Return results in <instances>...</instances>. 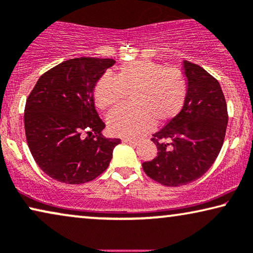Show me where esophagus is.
I'll return each instance as SVG.
<instances>
[{
	"label": "esophagus",
	"mask_w": 253,
	"mask_h": 253,
	"mask_svg": "<svg viewBox=\"0 0 253 253\" xmlns=\"http://www.w3.org/2000/svg\"><path fill=\"white\" fill-rule=\"evenodd\" d=\"M123 142L126 144L131 145V147H136V145L138 144V141H135V140H124Z\"/></svg>",
	"instance_id": "obj_1"
}]
</instances>
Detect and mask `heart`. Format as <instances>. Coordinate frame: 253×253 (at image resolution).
Returning <instances> with one entry per match:
<instances>
[{"mask_svg": "<svg viewBox=\"0 0 253 253\" xmlns=\"http://www.w3.org/2000/svg\"><path fill=\"white\" fill-rule=\"evenodd\" d=\"M130 92L129 106L110 113L108 129L113 136L136 138L152 124L164 125L179 115L186 103L188 84L177 69L150 59L123 64L116 77L105 73L94 87V99L99 109L118 105Z\"/></svg>", "mask_w": 253, "mask_h": 253, "instance_id": "b5f03b06", "label": "heart"}]
</instances>
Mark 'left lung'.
I'll use <instances>...</instances> for the list:
<instances>
[{"label":"left lung","instance_id":"left-lung-1","mask_svg":"<svg viewBox=\"0 0 253 253\" xmlns=\"http://www.w3.org/2000/svg\"><path fill=\"white\" fill-rule=\"evenodd\" d=\"M188 92L182 110L152 135L157 156L142 164L149 177L167 187H180L208 172L225 140L228 112L215 78L197 64L183 60Z\"/></svg>","mask_w":253,"mask_h":253}]
</instances>
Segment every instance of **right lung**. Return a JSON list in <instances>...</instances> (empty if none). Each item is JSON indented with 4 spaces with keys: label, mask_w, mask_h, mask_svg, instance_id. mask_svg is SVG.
<instances>
[{
    "label": "right lung",
    "mask_w": 253,
    "mask_h": 253,
    "mask_svg": "<svg viewBox=\"0 0 253 253\" xmlns=\"http://www.w3.org/2000/svg\"><path fill=\"white\" fill-rule=\"evenodd\" d=\"M116 60L80 57L42 74L25 105L24 124L35 163L54 180L89 182L108 169L119 138H106L94 87Z\"/></svg>",
    "instance_id": "1"
}]
</instances>
